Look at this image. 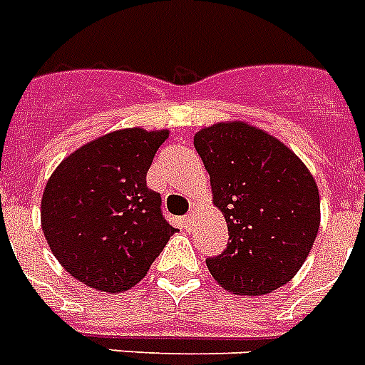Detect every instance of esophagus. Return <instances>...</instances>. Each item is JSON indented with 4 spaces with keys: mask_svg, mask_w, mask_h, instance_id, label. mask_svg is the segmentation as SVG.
Wrapping results in <instances>:
<instances>
[{
    "mask_svg": "<svg viewBox=\"0 0 365 365\" xmlns=\"http://www.w3.org/2000/svg\"><path fill=\"white\" fill-rule=\"evenodd\" d=\"M195 216H197V210H191L187 214V216L183 217V223H185V227H191V225H193V222H195Z\"/></svg>",
    "mask_w": 365,
    "mask_h": 365,
    "instance_id": "34e87169",
    "label": "esophagus"
}]
</instances>
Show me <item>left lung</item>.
Instances as JSON below:
<instances>
[{
  "mask_svg": "<svg viewBox=\"0 0 365 365\" xmlns=\"http://www.w3.org/2000/svg\"><path fill=\"white\" fill-rule=\"evenodd\" d=\"M193 143L229 229L227 248L206 259L208 271L231 294H271L297 274L318 235L311 170L286 143L244 121L205 126Z\"/></svg>",
  "mask_w": 365,
  "mask_h": 365,
  "instance_id": "1",
  "label": "left lung"
}]
</instances>
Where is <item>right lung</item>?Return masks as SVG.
Returning <instances> with one entry per match:
<instances>
[{"label": "right lung", "instance_id": "add662e5", "mask_svg": "<svg viewBox=\"0 0 365 365\" xmlns=\"http://www.w3.org/2000/svg\"><path fill=\"white\" fill-rule=\"evenodd\" d=\"M168 134L140 126L108 132L68 155L48 178L43 233L60 265L88 288H134L176 233L160 214V195L145 185Z\"/></svg>", "mask_w": 365, "mask_h": 365}]
</instances>
